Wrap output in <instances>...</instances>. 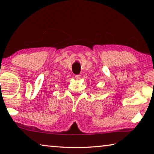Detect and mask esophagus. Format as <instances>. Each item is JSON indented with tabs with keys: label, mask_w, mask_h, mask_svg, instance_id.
<instances>
[{
	"label": "esophagus",
	"mask_w": 154,
	"mask_h": 154,
	"mask_svg": "<svg viewBox=\"0 0 154 154\" xmlns=\"http://www.w3.org/2000/svg\"><path fill=\"white\" fill-rule=\"evenodd\" d=\"M75 78H76V79H81V75H75Z\"/></svg>",
	"instance_id": "obj_1"
}]
</instances>
